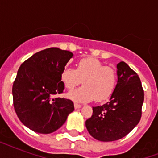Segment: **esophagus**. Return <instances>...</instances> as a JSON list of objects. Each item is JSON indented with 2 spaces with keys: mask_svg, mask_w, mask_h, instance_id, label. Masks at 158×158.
Segmentation results:
<instances>
[{
  "mask_svg": "<svg viewBox=\"0 0 158 158\" xmlns=\"http://www.w3.org/2000/svg\"><path fill=\"white\" fill-rule=\"evenodd\" d=\"M81 106H82V105H80V104L77 103V102H75V103H74V108H75V109H79V108H80Z\"/></svg>",
  "mask_w": 158,
  "mask_h": 158,
  "instance_id": "obj_1",
  "label": "esophagus"
}]
</instances>
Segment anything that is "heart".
<instances>
[{"mask_svg": "<svg viewBox=\"0 0 158 158\" xmlns=\"http://www.w3.org/2000/svg\"><path fill=\"white\" fill-rule=\"evenodd\" d=\"M61 81L68 90H72L82 83L84 86L68 94L69 98L79 102L95 99L102 102L110 97L117 84V73L113 67L107 66L95 58H84L77 63L76 69L72 67L63 69Z\"/></svg>", "mask_w": 158, "mask_h": 158, "instance_id": "obj_1", "label": "heart"}]
</instances>
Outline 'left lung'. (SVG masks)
Segmentation results:
<instances>
[{"instance_id":"8db88e82","label":"left lung","mask_w":158,"mask_h":158,"mask_svg":"<svg viewBox=\"0 0 158 158\" xmlns=\"http://www.w3.org/2000/svg\"><path fill=\"white\" fill-rule=\"evenodd\" d=\"M118 81L110 101L94 106L85 125L98 140L109 142L125 137L139 124L142 115L144 92L138 74L125 62L117 65Z\"/></svg>"}]
</instances>
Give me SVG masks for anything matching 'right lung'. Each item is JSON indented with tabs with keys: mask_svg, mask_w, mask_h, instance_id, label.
Instances as JSON below:
<instances>
[{
	"mask_svg": "<svg viewBox=\"0 0 158 158\" xmlns=\"http://www.w3.org/2000/svg\"><path fill=\"white\" fill-rule=\"evenodd\" d=\"M72 56L69 51L47 48L19 68L12 88L14 108L21 122L34 132H54L74 110L71 100L55 97L64 91L61 72Z\"/></svg>",
	"mask_w": 158,
	"mask_h": 158,
	"instance_id": "obj_1",
	"label": "right lung"
}]
</instances>
